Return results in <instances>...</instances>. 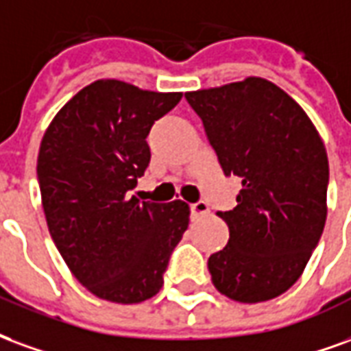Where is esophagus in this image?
I'll use <instances>...</instances> for the list:
<instances>
[{
    "label": "esophagus",
    "mask_w": 351,
    "mask_h": 351,
    "mask_svg": "<svg viewBox=\"0 0 351 351\" xmlns=\"http://www.w3.org/2000/svg\"><path fill=\"white\" fill-rule=\"evenodd\" d=\"M191 213H193V219H198V217H204V215L209 213V206L206 202H196L191 206Z\"/></svg>",
    "instance_id": "34e87169"
}]
</instances>
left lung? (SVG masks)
<instances>
[{
    "instance_id": "1",
    "label": "left lung",
    "mask_w": 351,
    "mask_h": 351,
    "mask_svg": "<svg viewBox=\"0 0 351 351\" xmlns=\"http://www.w3.org/2000/svg\"><path fill=\"white\" fill-rule=\"evenodd\" d=\"M185 97L224 173L241 178L237 206L217 213L230 239L207 260L213 286L239 303L278 298L298 282L326 226V145L305 110L265 78Z\"/></svg>"
}]
</instances>
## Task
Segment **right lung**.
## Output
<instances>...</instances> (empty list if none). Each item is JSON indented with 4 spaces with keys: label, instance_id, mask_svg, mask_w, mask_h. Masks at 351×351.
Listing matches in <instances>:
<instances>
[{
    "label": "right lung",
    "instance_id": "1",
    "mask_svg": "<svg viewBox=\"0 0 351 351\" xmlns=\"http://www.w3.org/2000/svg\"><path fill=\"white\" fill-rule=\"evenodd\" d=\"M183 93L121 80L89 84L48 125L37 178L46 224L67 267L93 295L132 305L162 288L189 228L185 202H140L129 191L149 165L145 138Z\"/></svg>",
    "mask_w": 351,
    "mask_h": 351
}]
</instances>
